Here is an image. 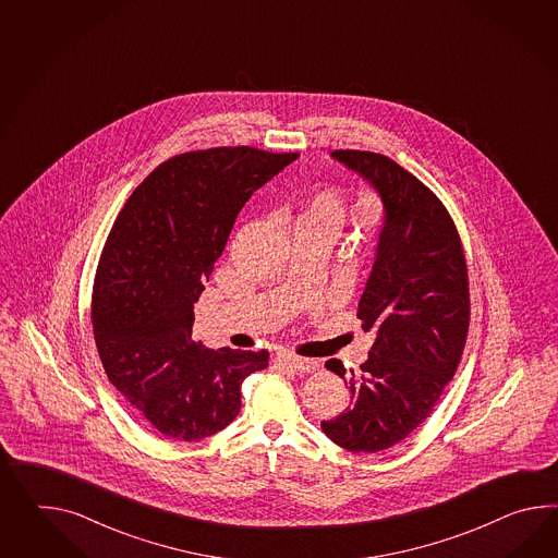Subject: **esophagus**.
<instances>
[{
    "label": "esophagus",
    "instance_id": "esophagus-1",
    "mask_svg": "<svg viewBox=\"0 0 558 558\" xmlns=\"http://www.w3.org/2000/svg\"><path fill=\"white\" fill-rule=\"evenodd\" d=\"M276 361H278L280 365H284V367L299 371V373H314V371H318V367H320L318 361L296 356V354L292 353H278L276 354Z\"/></svg>",
    "mask_w": 558,
    "mask_h": 558
}]
</instances>
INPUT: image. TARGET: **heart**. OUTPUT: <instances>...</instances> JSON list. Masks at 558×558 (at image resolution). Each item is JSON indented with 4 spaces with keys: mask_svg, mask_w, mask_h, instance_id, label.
Wrapping results in <instances>:
<instances>
[{
    "mask_svg": "<svg viewBox=\"0 0 558 558\" xmlns=\"http://www.w3.org/2000/svg\"><path fill=\"white\" fill-rule=\"evenodd\" d=\"M347 219H349V205L344 195L335 187H323L314 191L313 195L306 199L296 223L323 228L330 231L332 235H339Z\"/></svg>",
    "mask_w": 558,
    "mask_h": 558,
    "instance_id": "b5f03b06",
    "label": "heart"
}]
</instances>
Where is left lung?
<instances>
[{
  "label": "left lung",
  "mask_w": 558,
  "mask_h": 558,
  "mask_svg": "<svg viewBox=\"0 0 558 558\" xmlns=\"http://www.w3.org/2000/svg\"><path fill=\"white\" fill-rule=\"evenodd\" d=\"M380 195L385 223L356 316L375 342L344 385L353 405L323 432L354 453L405 439L444 393L460 365L470 327V288L460 233L434 191L393 159L371 150H332ZM328 371L344 379L337 359Z\"/></svg>",
  "instance_id": "obj_1"
}]
</instances>
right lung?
<instances>
[{
	"mask_svg": "<svg viewBox=\"0 0 558 558\" xmlns=\"http://www.w3.org/2000/svg\"><path fill=\"white\" fill-rule=\"evenodd\" d=\"M299 153L216 147L159 165L126 199L93 286V328L117 391L155 432L197 441L230 425L268 351L205 349L193 304L254 191Z\"/></svg>",
	"mask_w": 558,
	"mask_h": 558,
	"instance_id": "add662e5",
	"label": "right lung"
}]
</instances>
